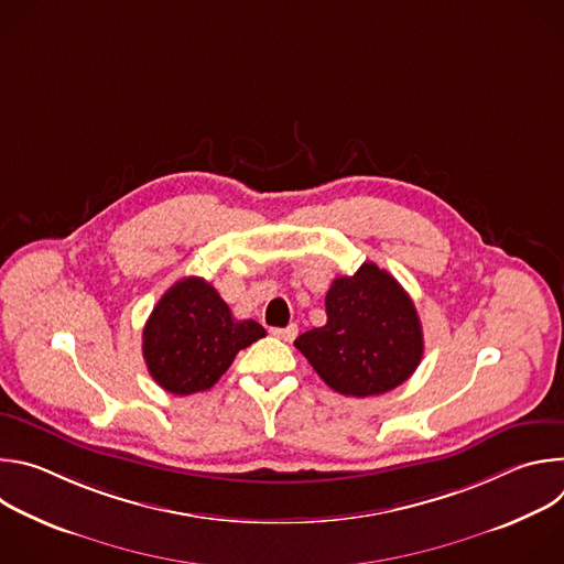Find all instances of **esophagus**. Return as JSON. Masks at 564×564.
I'll return each mask as SVG.
<instances>
[{
    "mask_svg": "<svg viewBox=\"0 0 564 564\" xmlns=\"http://www.w3.org/2000/svg\"><path fill=\"white\" fill-rule=\"evenodd\" d=\"M276 339H283V341H292L294 337H296V333H299V328L294 326V324H290L288 328H272L270 330Z\"/></svg>",
    "mask_w": 564,
    "mask_h": 564,
    "instance_id": "obj_1",
    "label": "esophagus"
}]
</instances>
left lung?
Masks as SVG:
<instances>
[{"instance_id": "obj_1", "label": "left lung", "mask_w": 564, "mask_h": 564, "mask_svg": "<svg viewBox=\"0 0 564 564\" xmlns=\"http://www.w3.org/2000/svg\"><path fill=\"white\" fill-rule=\"evenodd\" d=\"M326 326L294 346L316 375L346 397H375L404 383L424 355L422 321L409 292L392 274L364 263L333 281Z\"/></svg>"}]
</instances>
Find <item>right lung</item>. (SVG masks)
<instances>
[{
    "label": "right lung",
    "instance_id": "right-lung-1",
    "mask_svg": "<svg viewBox=\"0 0 564 564\" xmlns=\"http://www.w3.org/2000/svg\"><path fill=\"white\" fill-rule=\"evenodd\" d=\"M265 337L252 318L236 321L205 279L187 276L155 303L142 330V357L153 381L174 394L212 388L238 350Z\"/></svg>",
    "mask_w": 564,
    "mask_h": 564
}]
</instances>
